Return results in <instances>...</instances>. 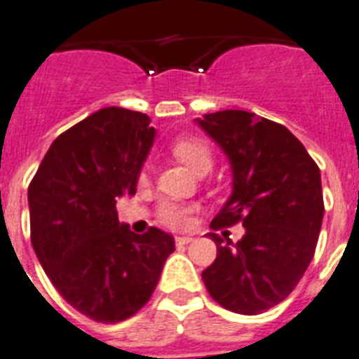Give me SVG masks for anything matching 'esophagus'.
Returning a JSON list of instances; mask_svg holds the SVG:
<instances>
[{"label": "esophagus", "mask_w": 359, "mask_h": 359, "mask_svg": "<svg viewBox=\"0 0 359 359\" xmlns=\"http://www.w3.org/2000/svg\"><path fill=\"white\" fill-rule=\"evenodd\" d=\"M192 240V236H176V245H189Z\"/></svg>", "instance_id": "obj_1"}]
</instances>
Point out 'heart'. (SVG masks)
Listing matches in <instances>:
<instances>
[{
    "mask_svg": "<svg viewBox=\"0 0 359 359\" xmlns=\"http://www.w3.org/2000/svg\"><path fill=\"white\" fill-rule=\"evenodd\" d=\"M172 154L182 161L185 167H189L194 174L209 172L212 167V154H210L209 145L196 137H185L177 140L172 145ZM191 207H183L177 203H163L159 207V219L167 226L172 229H183L189 225V214Z\"/></svg>",
    "mask_w": 359,
    "mask_h": 359,
    "instance_id": "1",
    "label": "heart"
}]
</instances>
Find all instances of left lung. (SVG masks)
<instances>
[{
  "mask_svg": "<svg viewBox=\"0 0 359 359\" xmlns=\"http://www.w3.org/2000/svg\"><path fill=\"white\" fill-rule=\"evenodd\" d=\"M194 121L232 170V192L210 226H245L236 243L209 232L217 256L201 278L222 307L262 314L292 292L314 256L325 210L320 168L289 128L254 112L219 110Z\"/></svg>",
  "mask_w": 359,
  "mask_h": 359,
  "instance_id": "left-lung-1",
  "label": "left lung"
}]
</instances>
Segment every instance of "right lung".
<instances>
[{"label":"right lung","mask_w":359,"mask_h":359,"mask_svg":"<svg viewBox=\"0 0 359 359\" xmlns=\"http://www.w3.org/2000/svg\"><path fill=\"white\" fill-rule=\"evenodd\" d=\"M156 137L150 118L105 107L52 142L29 187L30 240L57 292L101 323L134 316L150 299L174 238L119 223L116 200L136 194Z\"/></svg>","instance_id":"add662e5"}]
</instances>
